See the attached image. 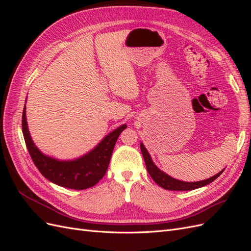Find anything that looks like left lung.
I'll return each instance as SVG.
<instances>
[{"mask_svg":"<svg viewBox=\"0 0 251 251\" xmlns=\"http://www.w3.org/2000/svg\"><path fill=\"white\" fill-rule=\"evenodd\" d=\"M140 149H141V153H142V156L144 159V162H146L147 170L150 174V176L151 177V179H153L159 186H161L164 189H169V191H192V189L205 186V185L209 184L210 182L216 180L224 171L223 170L220 173H218L217 175H215L214 177H210L209 179L203 180V181L183 182V181L174 179V178L170 177L169 175H166L159 170L154 164V162L151 161V158L149 154V151H147L146 148H144L142 143H140Z\"/></svg>","mask_w":251,"mask_h":251,"instance_id":"1","label":"left lung"}]
</instances>
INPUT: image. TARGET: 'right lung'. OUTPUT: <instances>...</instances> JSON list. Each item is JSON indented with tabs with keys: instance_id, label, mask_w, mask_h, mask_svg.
I'll return each instance as SVG.
<instances>
[{
	"instance_id": "1",
	"label": "right lung",
	"mask_w": 251,
	"mask_h": 251,
	"mask_svg": "<svg viewBox=\"0 0 251 251\" xmlns=\"http://www.w3.org/2000/svg\"><path fill=\"white\" fill-rule=\"evenodd\" d=\"M126 125L105 136L98 146L89 154L74 161H58L45 156L37 150L30 137L24 108L22 116V130L26 146L35 166L45 178L59 186L72 189H86L97 184L105 175L110 163L112 151L120 133Z\"/></svg>"
}]
</instances>
